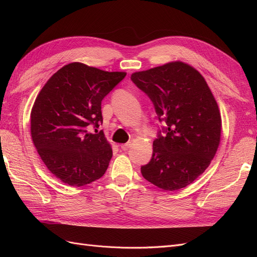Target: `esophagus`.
I'll list each match as a JSON object with an SVG mask.
<instances>
[{
	"label": "esophagus",
	"instance_id": "1",
	"mask_svg": "<svg viewBox=\"0 0 257 257\" xmlns=\"http://www.w3.org/2000/svg\"><path fill=\"white\" fill-rule=\"evenodd\" d=\"M131 143H126V144H122V145H120V147H121V149L123 150V151H126V150H128L130 149V147H131Z\"/></svg>",
	"mask_w": 257,
	"mask_h": 257
}]
</instances>
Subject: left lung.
<instances>
[{"instance_id": "8db88e82", "label": "left lung", "mask_w": 257, "mask_h": 257, "mask_svg": "<svg viewBox=\"0 0 257 257\" xmlns=\"http://www.w3.org/2000/svg\"><path fill=\"white\" fill-rule=\"evenodd\" d=\"M131 79L166 123V136L153 142L143 177L164 191L185 188L205 172L220 145L222 119L211 90L197 69L181 61L133 73Z\"/></svg>"}]
</instances>
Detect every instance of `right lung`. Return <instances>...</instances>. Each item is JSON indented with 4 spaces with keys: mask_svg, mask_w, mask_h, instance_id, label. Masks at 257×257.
<instances>
[{
    "mask_svg": "<svg viewBox=\"0 0 257 257\" xmlns=\"http://www.w3.org/2000/svg\"><path fill=\"white\" fill-rule=\"evenodd\" d=\"M125 76L73 62L38 93L31 111V136L46 167L63 183L83 186L106 173L111 145L103 132L90 133L89 125L103 123L102 100Z\"/></svg>",
    "mask_w": 257,
    "mask_h": 257,
    "instance_id": "right-lung-1",
    "label": "right lung"
}]
</instances>
